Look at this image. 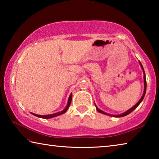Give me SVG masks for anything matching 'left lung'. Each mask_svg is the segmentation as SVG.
I'll return each instance as SVG.
<instances>
[{"mask_svg":"<svg viewBox=\"0 0 159 159\" xmlns=\"http://www.w3.org/2000/svg\"><path fill=\"white\" fill-rule=\"evenodd\" d=\"M139 64H140V66H141V68H142V71H143V74H144V93H143V95H142V98H140V99H139V100L138 102V103H137L135 105H134L133 107H132V108H130V109H128V111H125L124 113H123V114H118V115H112V114H107V113H106V112H104V111H102L101 109H99L98 107L96 106V104H95V107H96V109H97V111H99V113H102V114H105V115H107V116H113V117H123V116H127V115H128L129 114H130V113L133 111H134V109H135L137 107H138L139 105V104L141 103V102H142V100H143V99H144V95H145V93H146V90H147V81H146V76H145V72H144V68H143V66H142V64H141V62L140 61H139Z\"/></svg>","mask_w":159,"mask_h":159,"instance_id":"1","label":"left lung"}]
</instances>
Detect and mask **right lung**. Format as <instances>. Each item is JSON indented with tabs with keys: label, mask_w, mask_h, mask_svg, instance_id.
<instances>
[{
	"label": "right lung",
	"mask_w": 159,
	"mask_h": 159,
	"mask_svg": "<svg viewBox=\"0 0 159 159\" xmlns=\"http://www.w3.org/2000/svg\"><path fill=\"white\" fill-rule=\"evenodd\" d=\"M71 99H72V93L70 94L69 98L68 99V102H67V104H66V107L62 110V111H61L55 113V114H48V115H38V114H34V113H31V114L34 115V116H37V117L41 118H54V117L58 116L64 114V113H65L67 111V110H68L70 104H71Z\"/></svg>",
	"instance_id": "add662e5"
}]
</instances>
